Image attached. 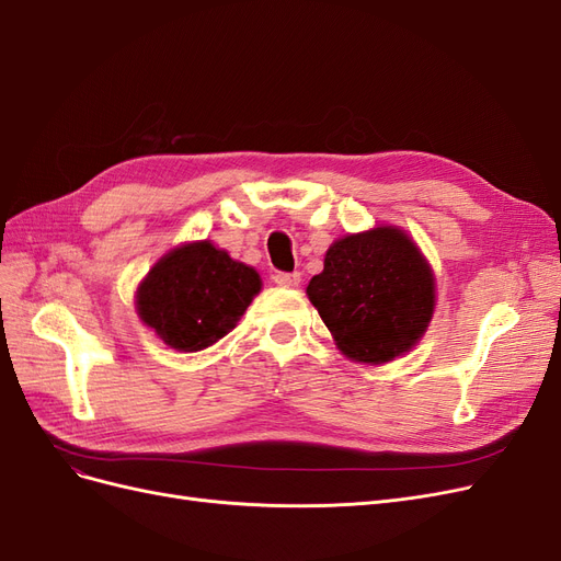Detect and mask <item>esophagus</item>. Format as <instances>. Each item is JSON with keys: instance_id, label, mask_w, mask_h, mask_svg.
Masks as SVG:
<instances>
[{"instance_id": "obj_1", "label": "esophagus", "mask_w": 561, "mask_h": 561, "mask_svg": "<svg viewBox=\"0 0 561 561\" xmlns=\"http://www.w3.org/2000/svg\"><path fill=\"white\" fill-rule=\"evenodd\" d=\"M274 280H276L280 287H297V285L301 283V276L297 274V271H293V274H283V271H280V274L274 276Z\"/></svg>"}]
</instances>
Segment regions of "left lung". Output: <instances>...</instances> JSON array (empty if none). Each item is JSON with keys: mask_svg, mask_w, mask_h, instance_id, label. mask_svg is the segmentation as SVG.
<instances>
[{"mask_svg": "<svg viewBox=\"0 0 561 561\" xmlns=\"http://www.w3.org/2000/svg\"><path fill=\"white\" fill-rule=\"evenodd\" d=\"M307 295L346 358L381 365L426 332L435 278L410 236L377 227L334 241Z\"/></svg>", "mask_w": 561, "mask_h": 561, "instance_id": "8db88e82", "label": "left lung"}]
</instances>
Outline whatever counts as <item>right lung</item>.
<instances>
[{
  "label": "right lung",
  "mask_w": 561,
  "mask_h": 561,
  "mask_svg": "<svg viewBox=\"0 0 561 561\" xmlns=\"http://www.w3.org/2000/svg\"><path fill=\"white\" fill-rule=\"evenodd\" d=\"M260 290L257 271L198 241L163 254L140 283L135 304L163 344L194 353L231 332Z\"/></svg>",
  "instance_id": "right-lung-1"
}]
</instances>
